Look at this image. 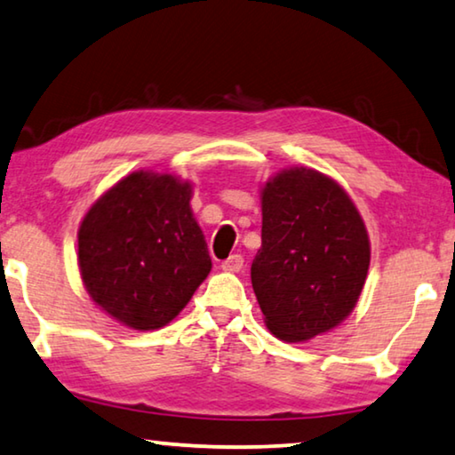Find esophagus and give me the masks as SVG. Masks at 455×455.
<instances>
[{
	"instance_id": "esophagus-1",
	"label": "esophagus",
	"mask_w": 455,
	"mask_h": 455,
	"mask_svg": "<svg viewBox=\"0 0 455 455\" xmlns=\"http://www.w3.org/2000/svg\"><path fill=\"white\" fill-rule=\"evenodd\" d=\"M221 268L226 272H240L243 268V258L240 254H232L228 260L221 262Z\"/></svg>"
}]
</instances>
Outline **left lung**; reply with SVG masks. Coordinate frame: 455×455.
Segmentation results:
<instances>
[{
  "mask_svg": "<svg viewBox=\"0 0 455 455\" xmlns=\"http://www.w3.org/2000/svg\"><path fill=\"white\" fill-rule=\"evenodd\" d=\"M370 267L368 234L344 188L313 169L283 171L262 188V246L251 286L267 327L305 341L341 323Z\"/></svg>",
  "mask_w": 455,
  "mask_h": 455,
  "instance_id": "8db88e82",
  "label": "left lung"
}]
</instances>
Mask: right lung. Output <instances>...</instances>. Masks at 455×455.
Wrapping results in <instances>:
<instances>
[{"mask_svg": "<svg viewBox=\"0 0 455 455\" xmlns=\"http://www.w3.org/2000/svg\"><path fill=\"white\" fill-rule=\"evenodd\" d=\"M188 201V183L140 171L109 188L83 220V283L124 325L142 331L166 325L212 270Z\"/></svg>", "mask_w": 455, "mask_h": 455, "instance_id": "add662e5", "label": "right lung"}]
</instances>
